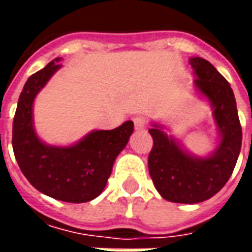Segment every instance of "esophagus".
Returning a JSON list of instances; mask_svg holds the SVG:
<instances>
[{
  "mask_svg": "<svg viewBox=\"0 0 252 252\" xmlns=\"http://www.w3.org/2000/svg\"><path fill=\"white\" fill-rule=\"evenodd\" d=\"M133 124H135V129L140 131V129H144V128H146L147 120H146L143 116H137V117L133 119Z\"/></svg>",
  "mask_w": 252,
  "mask_h": 252,
  "instance_id": "1",
  "label": "esophagus"
}]
</instances>
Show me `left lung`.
<instances>
[{"label": "left lung", "instance_id": "8db88e82", "mask_svg": "<svg viewBox=\"0 0 252 252\" xmlns=\"http://www.w3.org/2000/svg\"><path fill=\"white\" fill-rule=\"evenodd\" d=\"M194 88L205 97L216 123L220 142L208 157L186 151L175 137L155 124L148 129L154 146L148 155V171L159 194L180 204H197L220 191L232 174L242 147V126L231 85L211 63L200 57L190 58Z\"/></svg>", "mask_w": 252, "mask_h": 252}]
</instances>
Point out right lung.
<instances>
[{
    "mask_svg": "<svg viewBox=\"0 0 252 252\" xmlns=\"http://www.w3.org/2000/svg\"><path fill=\"white\" fill-rule=\"evenodd\" d=\"M59 61L54 59L25 82L14 115L12 146L20 169L35 189L64 202H88L105 189L116 158L133 132V123L92 131L67 147L40 140L33 126V101L62 67Z\"/></svg>",
    "mask_w": 252,
    "mask_h": 252,
    "instance_id": "right-lung-1",
    "label": "right lung"
}]
</instances>
